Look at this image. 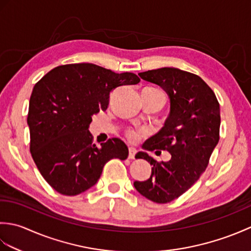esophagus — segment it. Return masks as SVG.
Returning a JSON list of instances; mask_svg holds the SVG:
<instances>
[{"instance_id": "obj_1", "label": "esophagus", "mask_w": 251, "mask_h": 251, "mask_svg": "<svg viewBox=\"0 0 251 251\" xmlns=\"http://www.w3.org/2000/svg\"><path fill=\"white\" fill-rule=\"evenodd\" d=\"M128 151H129L128 158H129V159H134V158H135V155H136V153H137V150H136V149H135L134 147H130V148L128 149Z\"/></svg>"}]
</instances>
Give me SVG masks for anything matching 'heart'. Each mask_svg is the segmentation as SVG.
<instances>
[{
	"label": "heart",
	"instance_id": "b5f03b06",
	"mask_svg": "<svg viewBox=\"0 0 251 251\" xmlns=\"http://www.w3.org/2000/svg\"><path fill=\"white\" fill-rule=\"evenodd\" d=\"M128 137L130 138V139H136L137 138V134L135 131H129L128 132Z\"/></svg>",
	"mask_w": 251,
	"mask_h": 251
}]
</instances>
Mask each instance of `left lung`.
<instances>
[{"label": "left lung", "instance_id": "left-lung-1", "mask_svg": "<svg viewBox=\"0 0 251 251\" xmlns=\"http://www.w3.org/2000/svg\"><path fill=\"white\" fill-rule=\"evenodd\" d=\"M139 76L163 88L170 101L162 129L142 149L166 150L172 158L158 163L147 152H138L136 158L150 163L152 174L146 181H135L134 186L148 200L166 204L188 191L205 172L219 142L220 105L212 89L193 73L165 67Z\"/></svg>", "mask_w": 251, "mask_h": 251}]
</instances>
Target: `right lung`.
Segmentation results:
<instances>
[{"label":"right lung","instance_id":"add662e5","mask_svg":"<svg viewBox=\"0 0 251 251\" xmlns=\"http://www.w3.org/2000/svg\"><path fill=\"white\" fill-rule=\"evenodd\" d=\"M139 82L130 72L72 63L52 69L34 85L26 119L30 151L52 189L68 196L81 194L98 182L111 158H127L128 148L121 139L97 148L88 128L92 116L108 109L115 88Z\"/></svg>","mask_w":251,"mask_h":251}]
</instances>
